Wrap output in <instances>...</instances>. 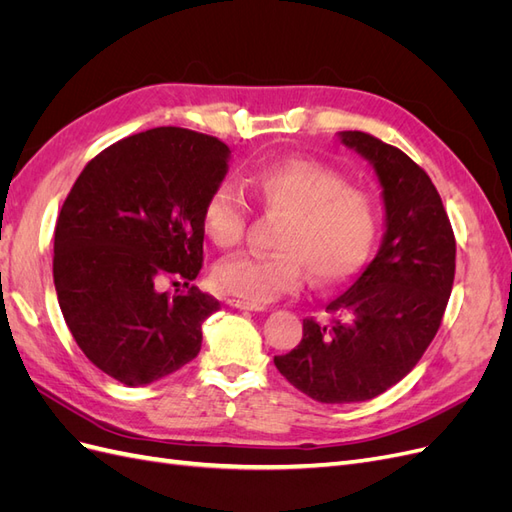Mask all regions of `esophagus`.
Returning <instances> with one entry per match:
<instances>
[{"instance_id": "obj_1", "label": "esophagus", "mask_w": 512, "mask_h": 512, "mask_svg": "<svg viewBox=\"0 0 512 512\" xmlns=\"http://www.w3.org/2000/svg\"><path fill=\"white\" fill-rule=\"evenodd\" d=\"M228 305L235 309H243V312H262V309H265V305L245 301V299H228Z\"/></svg>"}]
</instances>
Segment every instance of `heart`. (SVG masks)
Returning a JSON list of instances; mask_svg holds the SVG:
<instances>
[{"instance_id": "b5f03b06", "label": "heart", "mask_w": 512, "mask_h": 512, "mask_svg": "<svg viewBox=\"0 0 512 512\" xmlns=\"http://www.w3.org/2000/svg\"><path fill=\"white\" fill-rule=\"evenodd\" d=\"M245 185L269 211L286 213L277 247L222 260L213 282L232 297L269 303L297 290L307 269L320 284H335L365 260L376 235V213L367 194L348 188L337 170L312 160H282L258 166ZM250 222V207L232 183L211 192L203 224L211 241L232 250Z\"/></svg>"}]
</instances>
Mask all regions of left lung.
<instances>
[{
	"label": "left lung",
	"instance_id": "1",
	"mask_svg": "<svg viewBox=\"0 0 512 512\" xmlns=\"http://www.w3.org/2000/svg\"><path fill=\"white\" fill-rule=\"evenodd\" d=\"M337 141L374 168L384 207L376 256L333 297L327 322L303 320L280 374L320 404L374 399L406 378L436 337L455 280V237L442 198L404 151L365 132Z\"/></svg>",
	"mask_w": 512,
	"mask_h": 512
}]
</instances>
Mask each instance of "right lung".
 I'll list each match as a JSON object with an SVG mask.
<instances>
[{
	"label": "right lung",
	"instance_id": "obj_1",
	"mask_svg": "<svg viewBox=\"0 0 512 512\" xmlns=\"http://www.w3.org/2000/svg\"><path fill=\"white\" fill-rule=\"evenodd\" d=\"M230 149L185 128H153L104 149L72 185L55 228L53 282L76 344L104 374L147 386L200 352L207 292H160L196 280L203 213L228 173Z\"/></svg>",
	"mask_w": 512,
	"mask_h": 512
}]
</instances>
